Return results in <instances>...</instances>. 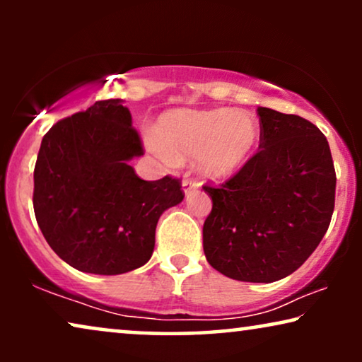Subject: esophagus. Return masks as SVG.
<instances>
[{
  "mask_svg": "<svg viewBox=\"0 0 362 362\" xmlns=\"http://www.w3.org/2000/svg\"><path fill=\"white\" fill-rule=\"evenodd\" d=\"M197 186H199V182H197L194 177H191L189 175H186L185 180H182V191L185 192H191L192 189H196Z\"/></svg>",
  "mask_w": 362,
  "mask_h": 362,
  "instance_id": "1",
  "label": "esophagus"
}]
</instances>
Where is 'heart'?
<instances>
[{
	"label": "heart",
	"mask_w": 362,
	"mask_h": 362,
	"mask_svg": "<svg viewBox=\"0 0 362 362\" xmlns=\"http://www.w3.org/2000/svg\"><path fill=\"white\" fill-rule=\"evenodd\" d=\"M259 123L250 113L217 110H180L158 123L151 148L165 161L201 156V170L207 176L226 177L239 171L257 150Z\"/></svg>",
	"instance_id": "obj_1"
}]
</instances>
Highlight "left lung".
Segmentation results:
<instances>
[{
    "instance_id": "1",
    "label": "left lung",
    "mask_w": 362,
    "mask_h": 362,
    "mask_svg": "<svg viewBox=\"0 0 362 362\" xmlns=\"http://www.w3.org/2000/svg\"><path fill=\"white\" fill-rule=\"evenodd\" d=\"M260 150L219 186H202L212 209L202 247L229 279L270 284L305 264L328 230L336 171L313 123L259 107Z\"/></svg>"
}]
</instances>
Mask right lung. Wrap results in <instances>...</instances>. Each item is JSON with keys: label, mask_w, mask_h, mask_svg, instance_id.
<instances>
[{"label": "right lung", "mask_w": 362, "mask_h": 362, "mask_svg": "<svg viewBox=\"0 0 362 362\" xmlns=\"http://www.w3.org/2000/svg\"><path fill=\"white\" fill-rule=\"evenodd\" d=\"M143 143L120 98L62 118L42 138L33 206L51 249L74 269L118 275L145 265L160 216L185 197L181 181H145L128 161Z\"/></svg>", "instance_id": "add662e5"}]
</instances>
